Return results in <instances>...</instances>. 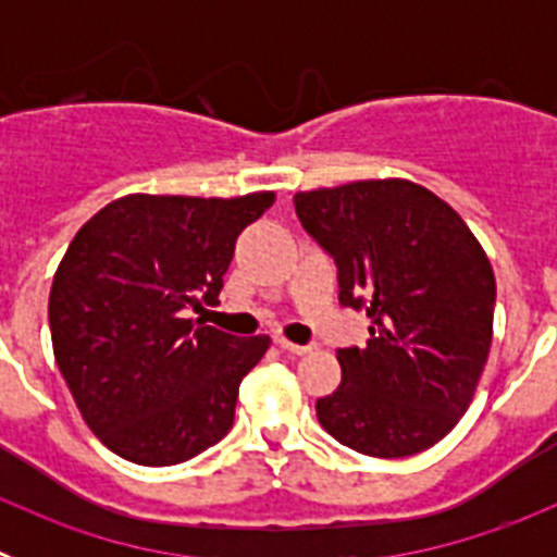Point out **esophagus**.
<instances>
[{"label":"esophagus","instance_id":"esophagus-1","mask_svg":"<svg viewBox=\"0 0 557 557\" xmlns=\"http://www.w3.org/2000/svg\"><path fill=\"white\" fill-rule=\"evenodd\" d=\"M275 343H278V348H282L284 354H293V357H304V354H309L314 348V346H298V343H289V339L284 337H278Z\"/></svg>","mask_w":557,"mask_h":557}]
</instances>
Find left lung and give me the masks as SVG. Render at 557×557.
Listing matches in <instances>:
<instances>
[{"label":"left lung","mask_w":557,"mask_h":557,"mask_svg":"<svg viewBox=\"0 0 557 557\" xmlns=\"http://www.w3.org/2000/svg\"><path fill=\"white\" fill-rule=\"evenodd\" d=\"M304 231L337 264L339 307L366 312V348H337L343 379L318 421L371 457H410L469 410L494 334L488 256L449 203L412 181L298 191Z\"/></svg>","instance_id":"left-lung-1"}]
</instances>
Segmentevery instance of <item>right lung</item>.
Wrapping results in <instances>:
<instances>
[{
	"label": "right lung",
	"instance_id": "add662e5",
	"mask_svg": "<svg viewBox=\"0 0 557 557\" xmlns=\"http://www.w3.org/2000/svg\"><path fill=\"white\" fill-rule=\"evenodd\" d=\"M273 200L125 195L69 243L49 293L52 351L113 455L175 466L228 435L239 382L270 337L195 326L189 309L220 304L236 236Z\"/></svg>",
	"mask_w": 557,
	"mask_h": 557
}]
</instances>
